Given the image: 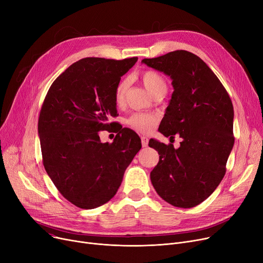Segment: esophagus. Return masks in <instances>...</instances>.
Masks as SVG:
<instances>
[{"instance_id":"1","label":"esophagus","mask_w":263,"mask_h":263,"mask_svg":"<svg viewBox=\"0 0 263 263\" xmlns=\"http://www.w3.org/2000/svg\"><path fill=\"white\" fill-rule=\"evenodd\" d=\"M141 141H142V146H143V147H147V146H148V142H149L148 137L142 136V137H141Z\"/></svg>"}]
</instances>
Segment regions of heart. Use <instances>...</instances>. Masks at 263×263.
<instances>
[{
  "label": "heart",
  "mask_w": 263,
  "mask_h": 263,
  "mask_svg": "<svg viewBox=\"0 0 263 263\" xmlns=\"http://www.w3.org/2000/svg\"><path fill=\"white\" fill-rule=\"evenodd\" d=\"M141 80L145 87L149 90V92L155 96L161 91H165L166 89V83L164 78L157 71L147 69L141 73ZM128 89V81L122 79L118 82L115 88V102L117 104H122L124 101V97ZM159 118L157 115L151 113H135L129 117L127 120L128 124L134 130L141 133H150L158 124Z\"/></svg>",
  "instance_id": "obj_1"
}]
</instances>
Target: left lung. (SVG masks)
I'll return each mask as SVG.
<instances>
[{"label":"left lung","mask_w":263,"mask_h":263,"mask_svg":"<svg viewBox=\"0 0 263 263\" xmlns=\"http://www.w3.org/2000/svg\"><path fill=\"white\" fill-rule=\"evenodd\" d=\"M142 63L173 80L174 92L159 131L180 147L151 139L160 160L151 183L165 201L192 208L208 198L226 173L234 144L233 106L218 78L197 55L177 50Z\"/></svg>","instance_id":"1"}]
</instances>
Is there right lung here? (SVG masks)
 <instances>
[{"label":"right lung","mask_w":263,"mask_h":263,"mask_svg":"<svg viewBox=\"0 0 263 263\" xmlns=\"http://www.w3.org/2000/svg\"><path fill=\"white\" fill-rule=\"evenodd\" d=\"M137 58L120 61L86 58L73 63L50 86L38 119L45 170L61 194L81 209L112 199L142 143L119 128L113 143L98 132L116 117L115 88Z\"/></svg>","instance_id":"obj_1"}]
</instances>
